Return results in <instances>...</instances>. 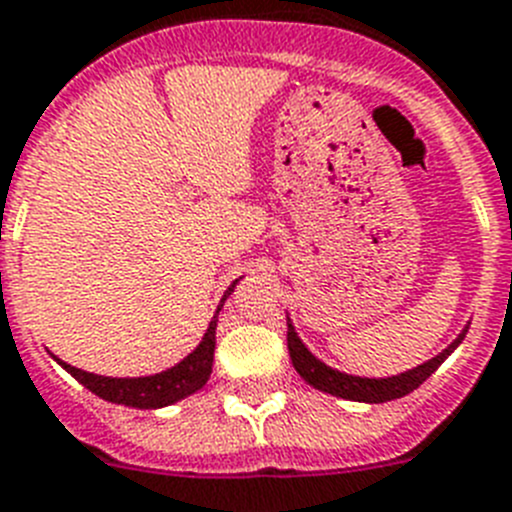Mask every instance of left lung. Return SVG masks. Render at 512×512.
<instances>
[{"label":"left lung","instance_id":"8db88e82","mask_svg":"<svg viewBox=\"0 0 512 512\" xmlns=\"http://www.w3.org/2000/svg\"><path fill=\"white\" fill-rule=\"evenodd\" d=\"M466 332H469V324H466L461 335L448 345L443 353H438L435 358L425 361L422 366L410 368V371L397 373V376H386V379H366V376H353V373H342L337 368L327 366L317 358V355L311 353L306 348L304 342H301L299 332L288 319V353H291V363L296 368L301 379L306 381L314 389L324 391V394H332V397L340 399H350V402H368V404H381V402H391V399L407 397L410 391H415L417 386L422 384L425 379H430L438 366L446 361L448 355L453 350L459 348V342L464 340Z\"/></svg>","mask_w":512,"mask_h":512}]
</instances>
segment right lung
<instances>
[{"instance_id":"1","label":"right lung","mask_w":512,"mask_h":512,"mask_svg":"<svg viewBox=\"0 0 512 512\" xmlns=\"http://www.w3.org/2000/svg\"><path fill=\"white\" fill-rule=\"evenodd\" d=\"M237 283L239 278L226 288L224 299H221L219 309H216L213 319L208 322V330L206 335H203V340L198 342V348L190 355H185L177 366L167 368V371L154 373V376H136V379H113V376H97V373L69 366V363H64L61 358H56V355H53V361L59 363L64 371H69L79 384L87 386L92 394L105 399V402L126 404V407H136V410H159V407L180 402V399L190 397V394H195L198 389H203V384H206L208 376H211L219 311L221 306H224V301L231 296V291L237 288Z\"/></svg>"}]
</instances>
